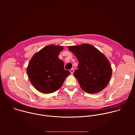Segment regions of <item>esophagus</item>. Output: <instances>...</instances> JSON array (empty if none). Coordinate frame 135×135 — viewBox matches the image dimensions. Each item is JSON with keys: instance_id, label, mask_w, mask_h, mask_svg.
Instances as JSON below:
<instances>
[{"instance_id": "esophagus-1", "label": "esophagus", "mask_w": 135, "mask_h": 135, "mask_svg": "<svg viewBox=\"0 0 135 135\" xmlns=\"http://www.w3.org/2000/svg\"><path fill=\"white\" fill-rule=\"evenodd\" d=\"M70 72L71 73V74H73L74 73V69H71L70 70Z\"/></svg>"}]
</instances>
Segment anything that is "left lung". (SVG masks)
<instances>
[{"label":"left lung","mask_w":135,"mask_h":135,"mask_svg":"<svg viewBox=\"0 0 135 135\" xmlns=\"http://www.w3.org/2000/svg\"><path fill=\"white\" fill-rule=\"evenodd\" d=\"M79 61L74 75L81 88L88 93L104 89L110 81L112 70L109 60L97 49L88 44L68 47Z\"/></svg>","instance_id":"obj_1"}]
</instances>
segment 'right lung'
Segmentation results:
<instances>
[{
    "label": "right lung",
    "mask_w": 135,
    "mask_h": 135,
    "mask_svg": "<svg viewBox=\"0 0 135 135\" xmlns=\"http://www.w3.org/2000/svg\"><path fill=\"white\" fill-rule=\"evenodd\" d=\"M63 46L49 45L35 53L27 69L32 85L38 91L45 94L59 89L70 73L64 68V63L59 59Z\"/></svg>",
    "instance_id": "1"
}]
</instances>
